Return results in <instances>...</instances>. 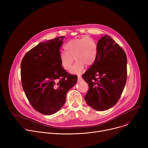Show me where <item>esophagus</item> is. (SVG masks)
Segmentation results:
<instances>
[{"instance_id": "esophagus-1", "label": "esophagus", "mask_w": 148, "mask_h": 148, "mask_svg": "<svg viewBox=\"0 0 148 148\" xmlns=\"http://www.w3.org/2000/svg\"><path fill=\"white\" fill-rule=\"evenodd\" d=\"M82 78L81 77V75H78V81H82Z\"/></svg>"}]
</instances>
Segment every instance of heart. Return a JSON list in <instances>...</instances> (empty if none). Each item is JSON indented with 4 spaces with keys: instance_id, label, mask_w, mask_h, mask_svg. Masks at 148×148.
Returning a JSON list of instances; mask_svg holds the SVG:
<instances>
[{
    "instance_id": "b5f03b06",
    "label": "heart",
    "mask_w": 148,
    "mask_h": 148,
    "mask_svg": "<svg viewBox=\"0 0 148 148\" xmlns=\"http://www.w3.org/2000/svg\"><path fill=\"white\" fill-rule=\"evenodd\" d=\"M66 53H61L59 59L62 68L69 70L74 61V65L71 69L72 74H79L85 66H91L98 56V46L95 40L90 37H82L71 40L64 45Z\"/></svg>"
}]
</instances>
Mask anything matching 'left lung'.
Here are the masks:
<instances>
[{
  "label": "left lung",
  "mask_w": 148,
  "mask_h": 148,
  "mask_svg": "<svg viewBox=\"0 0 148 148\" xmlns=\"http://www.w3.org/2000/svg\"><path fill=\"white\" fill-rule=\"evenodd\" d=\"M98 56L82 77L89 86L87 103L97 111L108 110L119 99L127 79V58L125 51L108 35L98 43Z\"/></svg>",
  "instance_id": "left-lung-1"
}]
</instances>
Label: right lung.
I'll return each mask as SVG.
<instances>
[{
	"instance_id": "right-lung-1",
	"label": "right lung",
	"mask_w": 148,
	"mask_h": 148,
	"mask_svg": "<svg viewBox=\"0 0 148 148\" xmlns=\"http://www.w3.org/2000/svg\"><path fill=\"white\" fill-rule=\"evenodd\" d=\"M65 37L39 43L21 62V81L30 103L38 112L51 115L66 102V95L77 82V76L61 66L60 48Z\"/></svg>"
}]
</instances>
